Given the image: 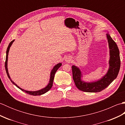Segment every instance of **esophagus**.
<instances>
[{"mask_svg":"<svg viewBox=\"0 0 125 125\" xmlns=\"http://www.w3.org/2000/svg\"><path fill=\"white\" fill-rule=\"evenodd\" d=\"M71 57H68V58H66V59H65V61L66 62H71Z\"/></svg>","mask_w":125,"mask_h":125,"instance_id":"1","label":"esophagus"}]
</instances>
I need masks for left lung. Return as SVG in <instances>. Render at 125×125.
Returning a JSON list of instances; mask_svg holds the SVG:
<instances>
[{
  "instance_id": "8db88e82",
  "label": "left lung",
  "mask_w": 125,
  "mask_h": 125,
  "mask_svg": "<svg viewBox=\"0 0 125 125\" xmlns=\"http://www.w3.org/2000/svg\"><path fill=\"white\" fill-rule=\"evenodd\" d=\"M110 49L109 69L107 73L102 78L95 82H85L81 79L82 74L81 70L75 65L72 66L73 77L76 87L82 91L98 92L109 85L117 77L120 68V52L115 42L109 34H106Z\"/></svg>"
}]
</instances>
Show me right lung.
I'll return each instance as SVG.
<instances>
[{
	"instance_id": "1",
	"label": "right lung",
	"mask_w": 125,
	"mask_h": 125,
	"mask_svg": "<svg viewBox=\"0 0 125 125\" xmlns=\"http://www.w3.org/2000/svg\"><path fill=\"white\" fill-rule=\"evenodd\" d=\"M14 41V40H13V41H12L11 42H10L9 46H8L7 48V50H6V61H5V69H6V73L8 77L9 78V79H10V81H11L12 83L15 85L17 86V87H18L19 89H20L21 90H22V91L25 92L26 93H27V94H30V95H40L41 94H43L45 93H46L47 92H48L49 90L52 88V84H53V81H54V76H55V74L57 70H58V69L59 68L61 65H62V63H59L57 64L56 65H55L54 68L52 69V70L51 71V73H50V79H49V82L48 84L47 85L46 87H45L44 88L42 89L41 90H39L38 91H27V90H25L22 89L19 86H18L17 84H16L14 82H13V81L10 79V75L9 73V71H8V69H7V61H8V55H9V52L10 50V46H12V44L13 43V42Z\"/></svg>"
}]
</instances>
